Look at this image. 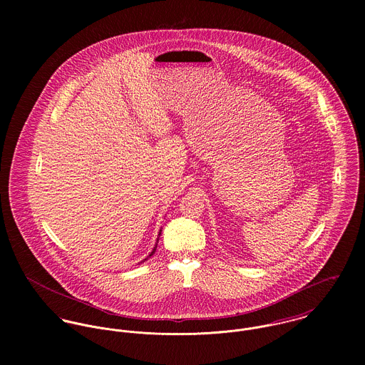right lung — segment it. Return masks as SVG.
<instances>
[{
	"instance_id": "obj_1",
	"label": "right lung",
	"mask_w": 365,
	"mask_h": 365,
	"mask_svg": "<svg viewBox=\"0 0 365 365\" xmlns=\"http://www.w3.org/2000/svg\"><path fill=\"white\" fill-rule=\"evenodd\" d=\"M158 235H161V230H160V233H158ZM157 243H158V239H157ZM157 243H156V246H155V249H153V252H152V253H150V255H149V257H150V256H153V255H155V252H156ZM145 260H148V259H145Z\"/></svg>"
}]
</instances>
